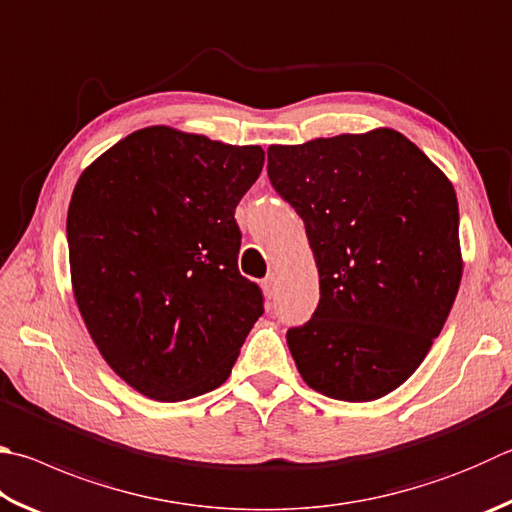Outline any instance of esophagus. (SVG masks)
<instances>
[{
	"label": "esophagus",
	"instance_id": "esophagus-1",
	"mask_svg": "<svg viewBox=\"0 0 512 512\" xmlns=\"http://www.w3.org/2000/svg\"><path fill=\"white\" fill-rule=\"evenodd\" d=\"M275 286H277L275 275H268L266 280L262 282V288H264V293H266L268 297H273V295H275Z\"/></svg>",
	"mask_w": 512,
	"mask_h": 512
}]
</instances>
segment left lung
Here are the masks:
<instances>
[{
    "label": "left lung",
    "mask_w": 512,
    "mask_h": 512,
    "mask_svg": "<svg viewBox=\"0 0 512 512\" xmlns=\"http://www.w3.org/2000/svg\"><path fill=\"white\" fill-rule=\"evenodd\" d=\"M268 179L302 217L320 275L313 318L286 342L306 385L383 398L421 365L457 297L452 183L389 127L268 147Z\"/></svg>",
    "instance_id": "obj_1"
}]
</instances>
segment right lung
I'll return each instance as SVG.
<instances>
[{
  "label": "right lung",
  "mask_w": 512,
  "mask_h": 512,
  "mask_svg": "<svg viewBox=\"0 0 512 512\" xmlns=\"http://www.w3.org/2000/svg\"><path fill=\"white\" fill-rule=\"evenodd\" d=\"M259 145L138 129L80 174L67 215L73 297L107 365L154 401L224 385L264 313L239 273L235 208Z\"/></svg>",
  "instance_id": "add662e5"
}]
</instances>
